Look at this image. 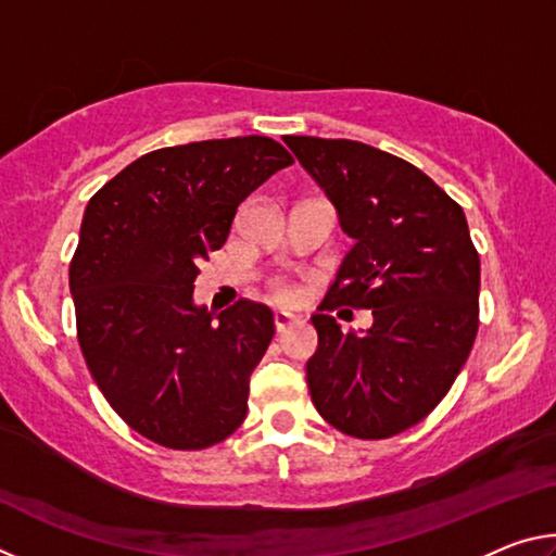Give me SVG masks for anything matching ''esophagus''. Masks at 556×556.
<instances>
[{
  "instance_id": "34e87169",
  "label": "esophagus",
  "mask_w": 556,
  "mask_h": 556,
  "mask_svg": "<svg viewBox=\"0 0 556 556\" xmlns=\"http://www.w3.org/2000/svg\"><path fill=\"white\" fill-rule=\"evenodd\" d=\"M294 324V314H289V312H275V326H277V333H285L287 328Z\"/></svg>"
}]
</instances>
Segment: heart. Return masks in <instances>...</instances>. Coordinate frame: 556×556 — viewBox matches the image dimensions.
<instances>
[{
  "instance_id": "heart-1",
  "label": "heart",
  "mask_w": 556,
  "mask_h": 556,
  "mask_svg": "<svg viewBox=\"0 0 556 556\" xmlns=\"http://www.w3.org/2000/svg\"><path fill=\"white\" fill-rule=\"evenodd\" d=\"M275 294H277V299H281V301H291L294 299V289H291L287 281H275Z\"/></svg>"
}]
</instances>
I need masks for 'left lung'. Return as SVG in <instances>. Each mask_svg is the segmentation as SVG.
<instances>
[{
  "label": "left lung",
  "mask_w": 556,
  "mask_h": 556,
  "mask_svg": "<svg viewBox=\"0 0 556 556\" xmlns=\"http://www.w3.org/2000/svg\"><path fill=\"white\" fill-rule=\"evenodd\" d=\"M355 240L312 321V402L355 439H390L444 400L478 333L481 257L464 208L404 159L353 139L285 137ZM338 305L370 307L361 337ZM341 316V314H338Z\"/></svg>",
  "instance_id": "8db88e82"
}]
</instances>
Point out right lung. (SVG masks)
<instances>
[{"mask_svg":"<svg viewBox=\"0 0 556 556\" xmlns=\"http://www.w3.org/2000/svg\"><path fill=\"white\" fill-rule=\"evenodd\" d=\"M289 164L257 135L164 147L88 203L68 269L80 351L110 407L159 446L208 448L244 421L275 316L250 299L215 316L193 281L238 205Z\"/></svg>","mask_w":556,"mask_h":556,"instance_id":"add662e5","label":"right lung"}]
</instances>
